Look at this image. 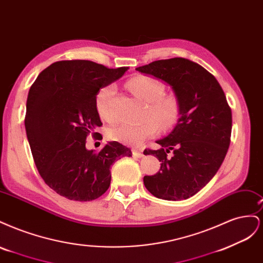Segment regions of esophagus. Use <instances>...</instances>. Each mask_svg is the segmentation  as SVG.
I'll return each mask as SVG.
<instances>
[{
    "label": "esophagus",
    "mask_w": 263,
    "mask_h": 263,
    "mask_svg": "<svg viewBox=\"0 0 263 263\" xmlns=\"http://www.w3.org/2000/svg\"><path fill=\"white\" fill-rule=\"evenodd\" d=\"M133 156L136 157V158H141L142 156H144V154H142V151H141L140 149L134 148V149H133Z\"/></svg>",
    "instance_id": "obj_1"
}]
</instances>
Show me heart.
Segmentation results:
<instances>
[{
	"mask_svg": "<svg viewBox=\"0 0 263 263\" xmlns=\"http://www.w3.org/2000/svg\"><path fill=\"white\" fill-rule=\"evenodd\" d=\"M127 85L137 98L147 103L145 117L148 119L140 124L122 123L112 127L107 133L110 140L129 146H139L158 133V124L163 129H168L178 122L181 114L180 100L176 94L164 93L165 87L160 80L139 74L130 79ZM114 94L115 86L108 84L101 87L95 97V107L98 114L108 123L115 121L113 108Z\"/></svg>",
	"mask_w": 263,
	"mask_h": 263,
	"instance_id": "1",
	"label": "heart"
}]
</instances>
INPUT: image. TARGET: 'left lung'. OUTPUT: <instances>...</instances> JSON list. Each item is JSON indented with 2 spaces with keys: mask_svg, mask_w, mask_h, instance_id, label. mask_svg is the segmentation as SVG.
<instances>
[{
  "mask_svg": "<svg viewBox=\"0 0 263 263\" xmlns=\"http://www.w3.org/2000/svg\"><path fill=\"white\" fill-rule=\"evenodd\" d=\"M172 86L181 103L177 126L163 139L160 149H146L161 163L144 184L158 198L186 200L202 190L218 171L232 135V109L215 77L185 58L157 60L136 68Z\"/></svg>",
  "mask_w": 263,
  "mask_h": 263,
  "instance_id": "obj_1",
  "label": "left lung"
}]
</instances>
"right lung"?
I'll return each mask as SVG.
<instances>
[{"label": "right lung", "mask_w": 263, "mask_h": 263, "mask_svg": "<svg viewBox=\"0 0 263 263\" xmlns=\"http://www.w3.org/2000/svg\"><path fill=\"white\" fill-rule=\"evenodd\" d=\"M127 67L109 69L90 60H62L43 70L30 86L25 128L36 168L59 195L93 201L110 184V165L132 156L129 148L110 141L100 153L85 148L89 135L102 126L95 107L101 87L121 78Z\"/></svg>", "instance_id": "obj_1"}]
</instances>
